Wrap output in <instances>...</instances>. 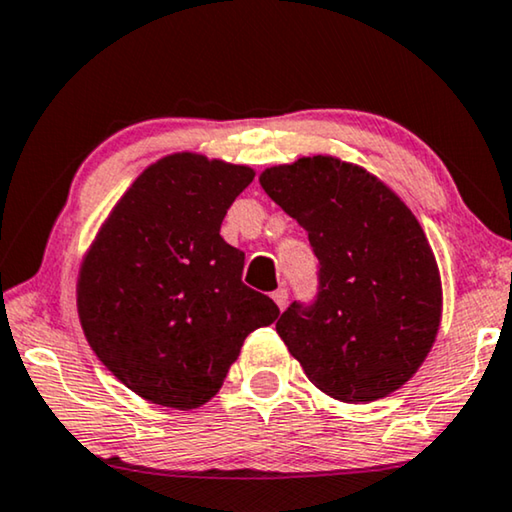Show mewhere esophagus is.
<instances>
[{"instance_id":"esophagus-1","label":"esophagus","mask_w":512,"mask_h":512,"mask_svg":"<svg viewBox=\"0 0 512 512\" xmlns=\"http://www.w3.org/2000/svg\"><path fill=\"white\" fill-rule=\"evenodd\" d=\"M273 301H276V305H278L280 310H285L287 303H289L287 289H276V292H273Z\"/></svg>"}]
</instances>
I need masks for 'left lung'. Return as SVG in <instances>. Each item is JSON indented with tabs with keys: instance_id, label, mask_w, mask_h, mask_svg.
<instances>
[{
	"instance_id": "obj_1",
	"label": "left lung",
	"mask_w": 512,
	"mask_h": 512,
	"mask_svg": "<svg viewBox=\"0 0 512 512\" xmlns=\"http://www.w3.org/2000/svg\"><path fill=\"white\" fill-rule=\"evenodd\" d=\"M259 183L319 259L315 303L294 301L276 324L289 354L340 402L398 391L441 324L439 266L421 223L384 181L335 156L266 167Z\"/></svg>"
}]
</instances>
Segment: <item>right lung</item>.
Instances as JSON below:
<instances>
[{"label": "right lung", "instance_id": "right-lung-1", "mask_svg": "<svg viewBox=\"0 0 512 512\" xmlns=\"http://www.w3.org/2000/svg\"><path fill=\"white\" fill-rule=\"evenodd\" d=\"M255 179L193 151L151 163L114 204L78 276V315L101 363L140 398L197 409L220 391L243 340L280 310L243 285L220 236Z\"/></svg>", "mask_w": 512, "mask_h": 512}]
</instances>
